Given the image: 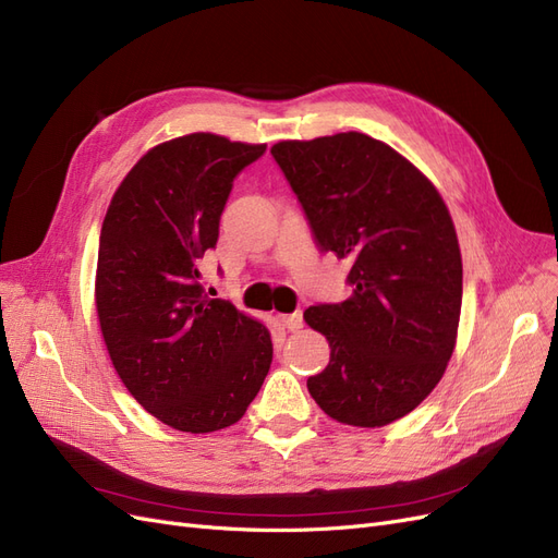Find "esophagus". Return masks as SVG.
Masks as SVG:
<instances>
[{
    "label": "esophagus",
    "mask_w": 558,
    "mask_h": 558,
    "mask_svg": "<svg viewBox=\"0 0 558 558\" xmlns=\"http://www.w3.org/2000/svg\"><path fill=\"white\" fill-rule=\"evenodd\" d=\"M279 324L289 330V332H295L302 328V312H293V314H281L279 316Z\"/></svg>",
    "instance_id": "1"
}]
</instances>
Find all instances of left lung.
<instances>
[{"mask_svg": "<svg viewBox=\"0 0 558 558\" xmlns=\"http://www.w3.org/2000/svg\"><path fill=\"white\" fill-rule=\"evenodd\" d=\"M269 154L318 251L351 263V298L305 312L330 344L310 393L340 424H391L442 379L456 344L463 265L447 205L410 160L361 132Z\"/></svg>", "mask_w": 558, "mask_h": 558, "instance_id": "8db88e82", "label": "left lung"}]
</instances>
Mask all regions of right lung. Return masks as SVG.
Segmentation results:
<instances>
[{
	"label": "right lung",
	"instance_id": "1",
	"mask_svg": "<svg viewBox=\"0 0 558 558\" xmlns=\"http://www.w3.org/2000/svg\"><path fill=\"white\" fill-rule=\"evenodd\" d=\"M265 148L211 132L150 148L99 234L95 302L111 363L146 412L183 433L238 424L272 363L269 330L199 281L232 181Z\"/></svg>",
	"mask_w": 558,
	"mask_h": 558
}]
</instances>
